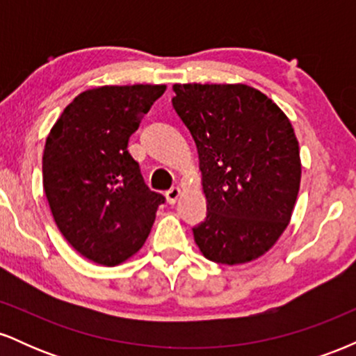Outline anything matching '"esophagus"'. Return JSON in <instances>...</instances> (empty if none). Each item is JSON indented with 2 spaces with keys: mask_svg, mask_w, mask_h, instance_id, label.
<instances>
[{
  "mask_svg": "<svg viewBox=\"0 0 356 356\" xmlns=\"http://www.w3.org/2000/svg\"><path fill=\"white\" fill-rule=\"evenodd\" d=\"M179 197H181V189H179V187H172V189H169L165 192V199L170 206H174V204L177 202Z\"/></svg>",
  "mask_w": 356,
  "mask_h": 356,
  "instance_id": "1",
  "label": "esophagus"
}]
</instances>
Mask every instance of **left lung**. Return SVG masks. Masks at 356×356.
Wrapping results in <instances>:
<instances>
[{
  "mask_svg": "<svg viewBox=\"0 0 356 356\" xmlns=\"http://www.w3.org/2000/svg\"><path fill=\"white\" fill-rule=\"evenodd\" d=\"M172 107L199 154L206 220L192 227L207 259L243 264L263 256L291 219L300 147L291 122L248 85H174Z\"/></svg>",
  "mask_w": 356,
  "mask_h": 356,
  "instance_id": "8db88e82",
  "label": "left lung"
}]
</instances>
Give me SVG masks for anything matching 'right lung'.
I'll use <instances>...</instances> for the list:
<instances>
[{"instance_id": "right-lung-1", "label": "right lung", "mask_w": 356, "mask_h": 356, "mask_svg": "<svg viewBox=\"0 0 356 356\" xmlns=\"http://www.w3.org/2000/svg\"><path fill=\"white\" fill-rule=\"evenodd\" d=\"M165 85L99 87L75 97L47 137L43 187L56 226L81 256L117 266L144 246L165 197L150 191L129 138Z\"/></svg>"}]
</instances>
